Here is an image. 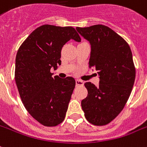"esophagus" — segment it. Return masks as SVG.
<instances>
[{"label": "esophagus", "mask_w": 147, "mask_h": 147, "mask_svg": "<svg viewBox=\"0 0 147 147\" xmlns=\"http://www.w3.org/2000/svg\"><path fill=\"white\" fill-rule=\"evenodd\" d=\"M76 85H77V86H82V85H83V84H84V82H82V81H81V80H79V79H76Z\"/></svg>", "instance_id": "obj_1"}]
</instances>
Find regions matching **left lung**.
I'll return each instance as SVG.
<instances>
[{
	"label": "left lung",
	"instance_id": "left-lung-1",
	"mask_svg": "<svg viewBox=\"0 0 147 147\" xmlns=\"http://www.w3.org/2000/svg\"><path fill=\"white\" fill-rule=\"evenodd\" d=\"M76 30L90 45L89 68L97 71L99 86L84 84L88 96L82 100L86 119L94 125H105L123 109L131 93L135 68L129 45L103 25Z\"/></svg>",
	"mask_w": 147,
	"mask_h": 147
}]
</instances>
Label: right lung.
<instances>
[{
	"label": "right lung",
	"instance_id": "add662e5",
	"mask_svg": "<svg viewBox=\"0 0 147 147\" xmlns=\"http://www.w3.org/2000/svg\"><path fill=\"white\" fill-rule=\"evenodd\" d=\"M81 38L72 27L44 25L31 33L16 57L15 81L24 107L41 125L53 127L65 119L76 86L72 77H53L51 69L61 65V50Z\"/></svg>",
	"mask_w": 147,
	"mask_h": 147
}]
</instances>
